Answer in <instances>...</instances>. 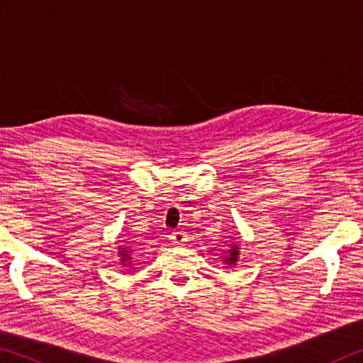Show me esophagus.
<instances>
[{"label": "esophagus", "mask_w": 363, "mask_h": 363, "mask_svg": "<svg viewBox=\"0 0 363 363\" xmlns=\"http://www.w3.org/2000/svg\"><path fill=\"white\" fill-rule=\"evenodd\" d=\"M171 242H173L174 245H182L184 242H186V235H184L182 232H173L171 233Z\"/></svg>", "instance_id": "34e87169"}]
</instances>
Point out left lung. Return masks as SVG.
Wrapping results in <instances>:
<instances>
[{
  "mask_svg": "<svg viewBox=\"0 0 363 363\" xmlns=\"http://www.w3.org/2000/svg\"><path fill=\"white\" fill-rule=\"evenodd\" d=\"M238 256H240V247H238V243L233 242L230 247L225 250V255L223 256V262L227 264V266H237Z\"/></svg>",
  "mask_w": 363,
  "mask_h": 363,
  "instance_id": "1",
  "label": "left lung"
}]
</instances>
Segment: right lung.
<instances>
[{"label":"right lung","instance_id":"1","mask_svg":"<svg viewBox=\"0 0 363 363\" xmlns=\"http://www.w3.org/2000/svg\"><path fill=\"white\" fill-rule=\"evenodd\" d=\"M133 250L130 247H120L118 248V257H120V262L121 266L125 267H131L133 266Z\"/></svg>","mask_w":363,"mask_h":363}]
</instances>
